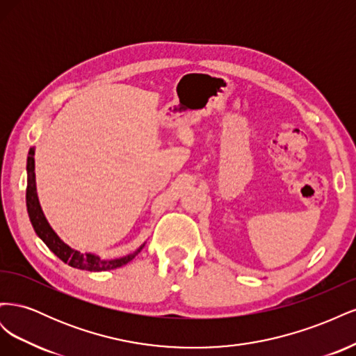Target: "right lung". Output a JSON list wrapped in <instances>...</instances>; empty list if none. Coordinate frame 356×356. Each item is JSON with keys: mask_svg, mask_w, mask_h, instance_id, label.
Listing matches in <instances>:
<instances>
[{"mask_svg": "<svg viewBox=\"0 0 356 356\" xmlns=\"http://www.w3.org/2000/svg\"><path fill=\"white\" fill-rule=\"evenodd\" d=\"M35 148H29L28 153V161H26V174H28V186H26V208L28 215L32 227H34L38 238L47 245L49 250L59 257L63 263L74 268H80V270H88V272H105V270H113V268L122 267L132 261L134 258L141 252L143 248L145 246V242L138 248L136 251L132 254H127L120 258H114V260H104L99 255L95 254H81L80 251L74 250L70 245L63 242L56 232L51 229L47 218L44 217V212L41 209V204L37 195V184H35Z\"/></svg>", "mask_w": 356, "mask_h": 356, "instance_id": "1", "label": "right lung"}]
</instances>
